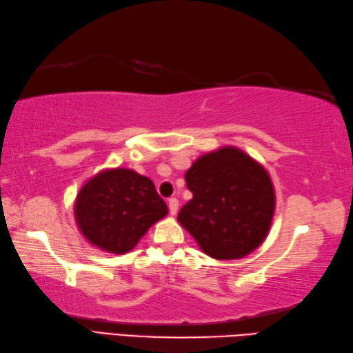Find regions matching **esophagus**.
I'll use <instances>...</instances> for the list:
<instances>
[{
	"instance_id": "34e87169",
	"label": "esophagus",
	"mask_w": 353,
	"mask_h": 353,
	"mask_svg": "<svg viewBox=\"0 0 353 353\" xmlns=\"http://www.w3.org/2000/svg\"><path fill=\"white\" fill-rule=\"evenodd\" d=\"M169 211H170L172 216L176 214V211H178V199L176 198L169 199Z\"/></svg>"
}]
</instances>
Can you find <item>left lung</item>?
Instances as JSON below:
<instances>
[{"label":"left lung","mask_w":353,"mask_h":353,"mask_svg":"<svg viewBox=\"0 0 353 353\" xmlns=\"http://www.w3.org/2000/svg\"><path fill=\"white\" fill-rule=\"evenodd\" d=\"M193 198L178 222L216 260H236L252 252L268 237L275 190L260 163L239 148L208 152L185 172Z\"/></svg>","instance_id":"1"}]
</instances>
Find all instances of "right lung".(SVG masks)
Returning a JSON list of instances; mask_svg holds the SVG:
<instances>
[{
    "label": "right lung",
    "instance_id": "obj_1",
    "mask_svg": "<svg viewBox=\"0 0 353 353\" xmlns=\"http://www.w3.org/2000/svg\"><path fill=\"white\" fill-rule=\"evenodd\" d=\"M74 210L78 228L90 245L117 255L130 252L168 214L151 179L125 168L90 178L78 192Z\"/></svg>",
    "mask_w": 353,
    "mask_h": 353
}]
</instances>
